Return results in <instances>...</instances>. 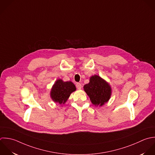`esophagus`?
<instances>
[{"label":"esophagus","instance_id":"1","mask_svg":"<svg viewBox=\"0 0 155 155\" xmlns=\"http://www.w3.org/2000/svg\"><path fill=\"white\" fill-rule=\"evenodd\" d=\"M76 87H77V88L78 89H79V90L81 89V83H77Z\"/></svg>","mask_w":155,"mask_h":155}]
</instances>
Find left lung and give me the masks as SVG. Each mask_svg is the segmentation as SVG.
<instances>
[{"label":"left lung","mask_w":155,"mask_h":155,"mask_svg":"<svg viewBox=\"0 0 155 155\" xmlns=\"http://www.w3.org/2000/svg\"><path fill=\"white\" fill-rule=\"evenodd\" d=\"M83 88L91 103L95 106H103L109 101L112 95L110 85L97 75L91 76L89 83L85 84Z\"/></svg>","instance_id":"1"}]
</instances>
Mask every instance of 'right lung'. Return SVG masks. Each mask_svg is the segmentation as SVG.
Returning a JSON list of instances; mask_svg holds the SVG:
<instances>
[{"label": "right lung", "instance_id": "1", "mask_svg": "<svg viewBox=\"0 0 155 155\" xmlns=\"http://www.w3.org/2000/svg\"><path fill=\"white\" fill-rule=\"evenodd\" d=\"M75 91L76 87L72 82L57 79L51 89L50 96L54 102L63 105L67 101L71 94Z\"/></svg>", "mask_w": 155, "mask_h": 155}]
</instances>
